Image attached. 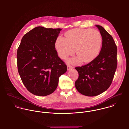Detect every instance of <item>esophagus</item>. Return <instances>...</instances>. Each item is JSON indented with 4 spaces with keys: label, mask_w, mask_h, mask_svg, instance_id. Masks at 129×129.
I'll list each match as a JSON object with an SVG mask.
<instances>
[{
    "label": "esophagus",
    "mask_w": 129,
    "mask_h": 129,
    "mask_svg": "<svg viewBox=\"0 0 129 129\" xmlns=\"http://www.w3.org/2000/svg\"><path fill=\"white\" fill-rule=\"evenodd\" d=\"M67 69H68V70H71V69H74V67H73V66H70V65H68V66H67Z\"/></svg>",
    "instance_id": "34e87169"
}]
</instances>
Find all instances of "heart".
Here are the masks:
<instances>
[{
	"mask_svg": "<svg viewBox=\"0 0 129 129\" xmlns=\"http://www.w3.org/2000/svg\"><path fill=\"white\" fill-rule=\"evenodd\" d=\"M65 38L58 37L55 42V48L59 56L66 59L74 53L78 56L70 59L68 62L76 63L82 60L87 63L98 55L102 43V37L99 31L90 29L76 28L67 32Z\"/></svg>",
	"mask_w": 129,
	"mask_h": 129,
	"instance_id": "1",
	"label": "heart"
}]
</instances>
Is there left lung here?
<instances>
[{
	"mask_svg": "<svg viewBox=\"0 0 129 129\" xmlns=\"http://www.w3.org/2000/svg\"><path fill=\"white\" fill-rule=\"evenodd\" d=\"M95 26L102 37L100 52L89 63L75 68L79 74L75 87L80 93L88 96L99 95L110 87L117 65V49L113 37L101 26Z\"/></svg>",
	"mask_w": 129,
	"mask_h": 129,
	"instance_id": "left-lung-1",
	"label": "left lung"
}]
</instances>
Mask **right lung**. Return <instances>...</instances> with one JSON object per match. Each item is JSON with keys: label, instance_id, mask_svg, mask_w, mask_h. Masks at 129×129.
Listing matches in <instances>:
<instances>
[{"label": "right lung", "instance_id": "obj_1", "mask_svg": "<svg viewBox=\"0 0 129 129\" xmlns=\"http://www.w3.org/2000/svg\"><path fill=\"white\" fill-rule=\"evenodd\" d=\"M61 29L34 28L22 38L17 52L19 74L27 90L40 96L54 92L67 67L58 56L55 42Z\"/></svg>", "mask_w": 129, "mask_h": 129}]
</instances>
